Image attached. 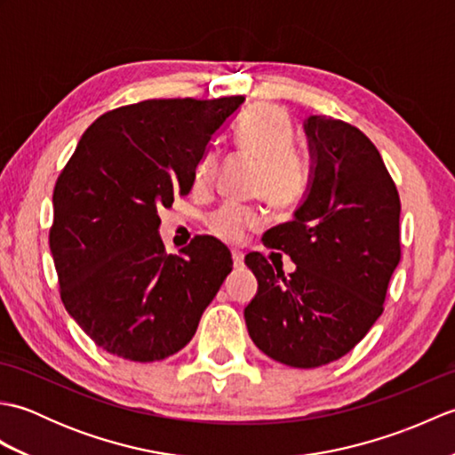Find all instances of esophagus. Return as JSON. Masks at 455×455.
Listing matches in <instances>:
<instances>
[{"label":"esophagus","instance_id":"esophagus-1","mask_svg":"<svg viewBox=\"0 0 455 455\" xmlns=\"http://www.w3.org/2000/svg\"><path fill=\"white\" fill-rule=\"evenodd\" d=\"M233 264H235V267L244 266V254L240 252V250H233Z\"/></svg>","mask_w":455,"mask_h":455}]
</instances>
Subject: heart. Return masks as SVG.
<instances>
[{"mask_svg": "<svg viewBox=\"0 0 455 455\" xmlns=\"http://www.w3.org/2000/svg\"><path fill=\"white\" fill-rule=\"evenodd\" d=\"M238 150L259 164L254 189L277 211L299 207L311 188L313 170L303 152L293 148L295 131L287 113L274 105H256L235 124ZM219 168L215 150H207L196 166V183L207 186ZM259 225L254 209L225 205L209 217V228L227 243H238Z\"/></svg>", "mask_w": 455, "mask_h": 455, "instance_id": "1", "label": "heart"}]
</instances>
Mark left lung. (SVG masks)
Masks as SVG:
<instances>
[{"label":"left lung","instance_id":"obj_1","mask_svg":"<svg viewBox=\"0 0 455 455\" xmlns=\"http://www.w3.org/2000/svg\"><path fill=\"white\" fill-rule=\"evenodd\" d=\"M313 180L295 219L269 228L267 248L297 264L285 275L266 256L244 258L258 293L244 308L248 334L266 355L318 367L346 355L383 313L401 262V199L379 150L350 123H305Z\"/></svg>","mask_w":455,"mask_h":455}]
</instances>
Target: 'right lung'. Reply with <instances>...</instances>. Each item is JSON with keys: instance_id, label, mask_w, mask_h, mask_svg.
Returning <instances> with one entry per match:
<instances>
[{"instance_id": "obj_1", "label": "right lung", "mask_w": 455, "mask_h": 455, "mask_svg": "<svg viewBox=\"0 0 455 455\" xmlns=\"http://www.w3.org/2000/svg\"><path fill=\"white\" fill-rule=\"evenodd\" d=\"M243 101L123 105L92 123L58 176L48 243L60 299L105 352L131 362L180 352L233 269L212 236L166 254L158 207L188 196L211 137Z\"/></svg>"}]
</instances>
